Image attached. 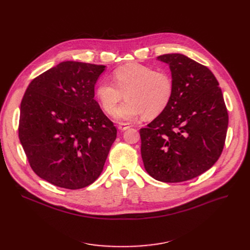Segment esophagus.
Returning <instances> with one entry per match:
<instances>
[{
    "mask_svg": "<svg viewBox=\"0 0 250 250\" xmlns=\"http://www.w3.org/2000/svg\"><path fill=\"white\" fill-rule=\"evenodd\" d=\"M127 128H129V125L127 124H121L118 125V129L122 130V132H124V130H126Z\"/></svg>",
    "mask_w": 250,
    "mask_h": 250,
    "instance_id": "obj_1",
    "label": "esophagus"
}]
</instances>
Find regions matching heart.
I'll use <instances>...</instances> for the list:
<instances>
[{
  "mask_svg": "<svg viewBox=\"0 0 250 250\" xmlns=\"http://www.w3.org/2000/svg\"><path fill=\"white\" fill-rule=\"evenodd\" d=\"M112 81L100 82L95 95L102 108L113 114L125 94L126 99L115 112L120 121H133L142 114L146 118L158 116L167 108L173 95L171 76L140 63H128L116 69Z\"/></svg>",
  "mask_w": 250,
  "mask_h": 250,
  "instance_id": "heart-1",
  "label": "heart"
}]
</instances>
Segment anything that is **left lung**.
Wrapping results in <instances>:
<instances>
[{
	"mask_svg": "<svg viewBox=\"0 0 250 250\" xmlns=\"http://www.w3.org/2000/svg\"><path fill=\"white\" fill-rule=\"evenodd\" d=\"M169 65L173 95L167 108L140 129L146 171L162 182H182L206 172L224 147L228 112L214 74L181 54L159 56Z\"/></svg>",
	"mask_w": 250,
	"mask_h": 250,
	"instance_id": "8db88e82",
	"label": "left lung"
}]
</instances>
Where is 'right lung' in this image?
<instances>
[{
  "mask_svg": "<svg viewBox=\"0 0 250 250\" xmlns=\"http://www.w3.org/2000/svg\"><path fill=\"white\" fill-rule=\"evenodd\" d=\"M106 67L62 62L29 84L20 106L19 139L33 171L56 187L79 189L101 174L116 127L94 99Z\"/></svg>",
  "mask_w": 250,
  "mask_h": 250,
  "instance_id": "1",
  "label": "right lung"
}]
</instances>
